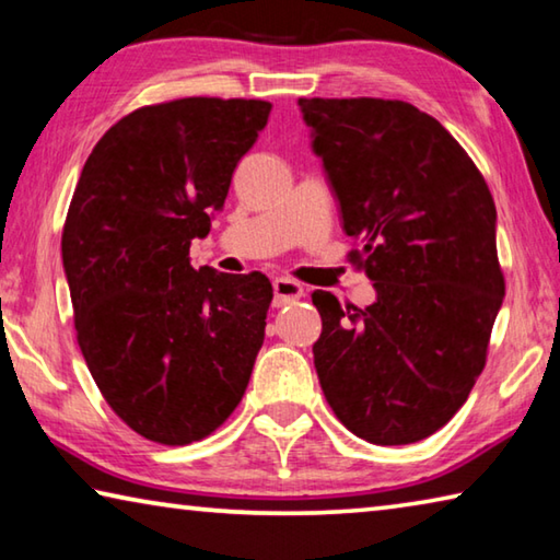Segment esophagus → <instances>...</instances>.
Wrapping results in <instances>:
<instances>
[{
  "label": "esophagus",
  "mask_w": 560,
  "mask_h": 560,
  "mask_svg": "<svg viewBox=\"0 0 560 560\" xmlns=\"http://www.w3.org/2000/svg\"><path fill=\"white\" fill-rule=\"evenodd\" d=\"M303 296V287L299 281L279 277L273 279V306H287V303L299 301Z\"/></svg>",
  "instance_id": "34e87169"
}]
</instances>
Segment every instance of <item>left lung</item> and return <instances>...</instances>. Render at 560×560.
I'll return each mask as SVG.
<instances>
[{
	"label": "left lung",
	"instance_id": "8db88e82",
	"mask_svg": "<svg viewBox=\"0 0 560 560\" xmlns=\"http://www.w3.org/2000/svg\"><path fill=\"white\" fill-rule=\"evenodd\" d=\"M360 249L375 303L314 291L318 383L346 428L373 444L430 438L485 371L504 301L497 207L485 175L440 120L405 101L299 98Z\"/></svg>",
	"mask_w": 560,
	"mask_h": 560
}]
</instances>
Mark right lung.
<instances>
[{
  "label": "right lung",
  "instance_id": "obj_1",
  "mask_svg": "<svg viewBox=\"0 0 560 560\" xmlns=\"http://www.w3.org/2000/svg\"><path fill=\"white\" fill-rule=\"evenodd\" d=\"M269 110L207 96L132 110L73 189L61 257L75 340L110 410L150 442L207 438L249 385L271 281L195 269L189 244L210 234Z\"/></svg>",
  "mask_w": 560,
  "mask_h": 560
}]
</instances>
